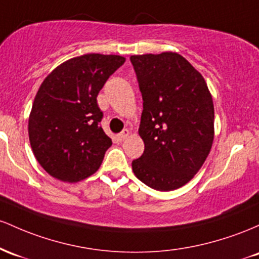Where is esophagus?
<instances>
[{
	"instance_id": "esophagus-1",
	"label": "esophagus",
	"mask_w": 259,
	"mask_h": 259,
	"mask_svg": "<svg viewBox=\"0 0 259 259\" xmlns=\"http://www.w3.org/2000/svg\"><path fill=\"white\" fill-rule=\"evenodd\" d=\"M128 136H130V131L128 130H123L120 133V135H118V139H120V141H124V139L128 137Z\"/></svg>"
}]
</instances>
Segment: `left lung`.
<instances>
[{
  "instance_id": "left-lung-1",
  "label": "left lung",
  "mask_w": 259,
  "mask_h": 259,
  "mask_svg": "<svg viewBox=\"0 0 259 259\" xmlns=\"http://www.w3.org/2000/svg\"><path fill=\"white\" fill-rule=\"evenodd\" d=\"M143 99L141 158L135 175L156 191L182 187L198 172L214 139L213 99L204 78L176 52L131 56Z\"/></svg>"
}]
</instances>
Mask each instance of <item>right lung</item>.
I'll list each match as a JSON object with an SVG mask.
<instances>
[{
  "mask_svg": "<svg viewBox=\"0 0 259 259\" xmlns=\"http://www.w3.org/2000/svg\"><path fill=\"white\" fill-rule=\"evenodd\" d=\"M126 59L88 54L74 57L44 79L29 116L36 160L55 179L78 182L100 167L112 142L101 128L99 92Z\"/></svg>",
  "mask_w": 259,
  "mask_h": 259,
  "instance_id": "obj_1",
  "label": "right lung"
}]
</instances>
